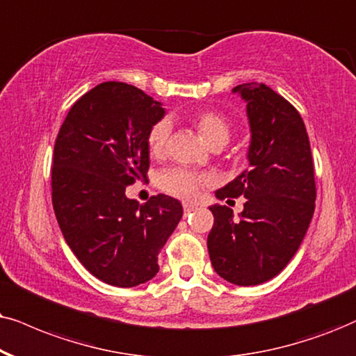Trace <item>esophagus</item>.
Wrapping results in <instances>:
<instances>
[{
    "instance_id": "esophagus-1",
    "label": "esophagus",
    "mask_w": 356,
    "mask_h": 356,
    "mask_svg": "<svg viewBox=\"0 0 356 356\" xmlns=\"http://www.w3.org/2000/svg\"><path fill=\"white\" fill-rule=\"evenodd\" d=\"M195 209H197V207L193 205V204H188V202H184V213H186V215H188V213H191V211H193Z\"/></svg>"
}]
</instances>
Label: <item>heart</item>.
<instances>
[{
    "label": "heart",
    "instance_id": "b5f03b06",
    "mask_svg": "<svg viewBox=\"0 0 356 356\" xmlns=\"http://www.w3.org/2000/svg\"><path fill=\"white\" fill-rule=\"evenodd\" d=\"M200 136L204 138L207 145H211L215 141H228L230 138V124L222 115L215 111H204L199 113L193 120ZM170 133L169 120H161L152 126L149 136H147V146H149L151 154L159 156L164 151L165 143H168ZM209 181L207 175L197 174L186 168H169L163 170L157 177V184L164 192L170 195L179 197V199H193L199 195L200 188Z\"/></svg>",
    "mask_w": 356,
    "mask_h": 356
}]
</instances>
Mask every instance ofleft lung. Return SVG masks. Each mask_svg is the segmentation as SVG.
<instances>
[{
	"mask_svg": "<svg viewBox=\"0 0 356 356\" xmlns=\"http://www.w3.org/2000/svg\"><path fill=\"white\" fill-rule=\"evenodd\" d=\"M246 103L250 168L215 192L217 199L245 197L233 218L227 205H211V266L236 286L273 279L299 250L316 209L310 143L299 111L264 83L232 90Z\"/></svg>",
	"mask_w": 356,
	"mask_h": 356,
	"instance_id": "left-lung-1",
	"label": "left lung"
}]
</instances>
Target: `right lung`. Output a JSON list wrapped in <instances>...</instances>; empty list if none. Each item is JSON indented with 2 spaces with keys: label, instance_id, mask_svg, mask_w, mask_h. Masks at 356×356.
I'll use <instances>...</instances> for the list:
<instances>
[{
  "label": "right lung",
  "instance_id": "obj_1",
  "mask_svg": "<svg viewBox=\"0 0 356 356\" xmlns=\"http://www.w3.org/2000/svg\"><path fill=\"white\" fill-rule=\"evenodd\" d=\"M163 103L123 82H103L79 98L54 146L52 205L69 248L93 276L134 287L159 271L157 256L182 218L172 197L139 204L126 186L146 177L147 136Z\"/></svg>",
  "mask_w": 356,
  "mask_h": 356
}]
</instances>
